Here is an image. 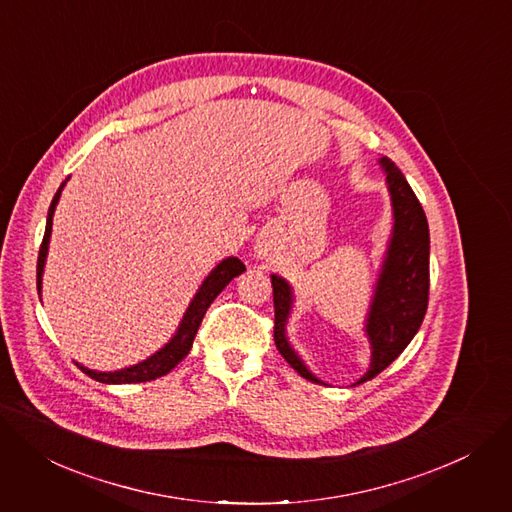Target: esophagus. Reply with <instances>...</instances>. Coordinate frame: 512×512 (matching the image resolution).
Masks as SVG:
<instances>
[{"label": "esophagus", "instance_id": "1", "mask_svg": "<svg viewBox=\"0 0 512 512\" xmlns=\"http://www.w3.org/2000/svg\"><path fill=\"white\" fill-rule=\"evenodd\" d=\"M255 253H257V257H261V259L265 257V249H263L261 245H259V247H255Z\"/></svg>", "mask_w": 512, "mask_h": 512}]
</instances>
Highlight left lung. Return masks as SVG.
I'll return each instance as SVG.
<instances>
[{
	"mask_svg": "<svg viewBox=\"0 0 512 512\" xmlns=\"http://www.w3.org/2000/svg\"><path fill=\"white\" fill-rule=\"evenodd\" d=\"M380 165L386 173L394 224L363 327L371 349V361L365 374L353 386L376 378L406 349L421 329L429 302L431 239L425 210L394 161L382 157ZM271 286L275 306L273 339L277 351L304 380L324 384L312 374L288 339V320L294 308V290L290 282L282 275L271 273Z\"/></svg>",
	"mask_w": 512,
	"mask_h": 512,
	"instance_id": "left-lung-1",
	"label": "left lung"
}]
</instances>
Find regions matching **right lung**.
<instances>
[{
	"label": "right lung",
	"mask_w": 512,
	"mask_h": 512,
	"mask_svg": "<svg viewBox=\"0 0 512 512\" xmlns=\"http://www.w3.org/2000/svg\"><path fill=\"white\" fill-rule=\"evenodd\" d=\"M69 179V177H67ZM67 179L61 183V188L57 190L51 208H49V216H46V228H44V239L38 251V265H36V288H38V296H42V273H44V263H46V255H49V243H51V232H53V216H55V208L59 204L61 192L65 188ZM245 271V265L239 257H226L222 259L208 275L206 280L202 282V286L198 288L196 296L192 298L190 306L185 308L183 318L179 322V327L175 331V335L159 349L155 351L151 357L138 361L130 367L124 369H116V371H96L89 369L81 363H77L81 367V371L102 384H138V382H151L157 380L161 376H167L169 371L190 353L196 333L200 329V322L206 314V310L210 308V304L214 302V298L232 282L237 275H241Z\"/></svg>",
	"instance_id": "obj_1"
}]
</instances>
